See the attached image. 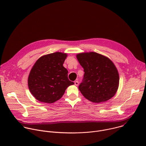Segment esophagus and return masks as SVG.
I'll use <instances>...</instances> for the list:
<instances>
[{"label": "esophagus", "mask_w": 146, "mask_h": 146, "mask_svg": "<svg viewBox=\"0 0 146 146\" xmlns=\"http://www.w3.org/2000/svg\"><path fill=\"white\" fill-rule=\"evenodd\" d=\"M74 84H75V86H77L78 85V81H76L74 82Z\"/></svg>", "instance_id": "obj_1"}]
</instances>
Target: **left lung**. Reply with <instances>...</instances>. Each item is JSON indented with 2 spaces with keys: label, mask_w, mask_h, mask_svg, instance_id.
I'll use <instances>...</instances> for the list:
<instances>
[{
  "label": "left lung",
  "mask_w": 146,
  "mask_h": 146,
  "mask_svg": "<svg viewBox=\"0 0 146 146\" xmlns=\"http://www.w3.org/2000/svg\"><path fill=\"white\" fill-rule=\"evenodd\" d=\"M84 69L82 82L78 87L81 93L94 103L105 102L113 97L119 86V74L113 62L107 56L95 52L77 54Z\"/></svg>",
  "instance_id": "obj_1"
}]
</instances>
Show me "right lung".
Here are the masks:
<instances>
[{
	"label": "right lung",
	"mask_w": 146,
	"mask_h": 146,
	"mask_svg": "<svg viewBox=\"0 0 146 146\" xmlns=\"http://www.w3.org/2000/svg\"><path fill=\"white\" fill-rule=\"evenodd\" d=\"M67 56L66 53L56 52L41 56L35 62L29 73L28 84L37 100L52 103L62 97L69 86L74 84L63 66Z\"/></svg>",
	"instance_id": "obj_1"
}]
</instances>
